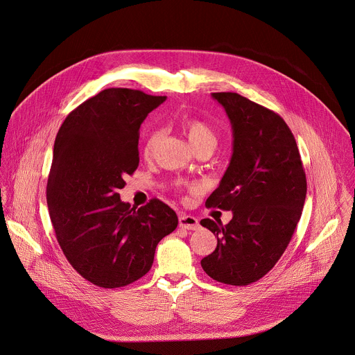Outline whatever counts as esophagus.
Returning a JSON list of instances; mask_svg holds the SVG:
<instances>
[{"instance_id":"1","label":"esophagus","mask_w":355,"mask_h":355,"mask_svg":"<svg viewBox=\"0 0 355 355\" xmlns=\"http://www.w3.org/2000/svg\"><path fill=\"white\" fill-rule=\"evenodd\" d=\"M180 227L181 228H185V230H191V231H196L199 230V220L196 217H192V216H185V214H181L180 218Z\"/></svg>"}]
</instances>
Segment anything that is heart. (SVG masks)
Returning a JSON list of instances; mask_svg holds the SVG:
<instances>
[{
	"mask_svg": "<svg viewBox=\"0 0 355 355\" xmlns=\"http://www.w3.org/2000/svg\"><path fill=\"white\" fill-rule=\"evenodd\" d=\"M182 128L187 132L191 144L193 145V148H199L203 145H211L216 148L217 145V134L214 131V128L205 120H200L198 117H187L182 121ZM160 130L157 128H152L145 139V145H144V152L145 155H152L159 139H160Z\"/></svg>",
	"mask_w": 355,
	"mask_h": 355,
	"instance_id": "1",
	"label": "heart"
}]
</instances>
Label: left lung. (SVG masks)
Here are the masks:
<instances>
[{"instance_id":"8db88e82","label":"left lung","mask_w":355,"mask_h":355,"mask_svg":"<svg viewBox=\"0 0 355 355\" xmlns=\"http://www.w3.org/2000/svg\"><path fill=\"white\" fill-rule=\"evenodd\" d=\"M232 125L230 166L207 207L231 210L232 220L205 218L217 236L200 264L217 282L245 286L263 278L286 250L302 217L307 180L296 139L275 112L236 94L213 92Z\"/></svg>"}]
</instances>
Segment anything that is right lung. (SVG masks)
Listing matches in <instances>:
<instances>
[{
	"mask_svg": "<svg viewBox=\"0 0 355 355\" xmlns=\"http://www.w3.org/2000/svg\"><path fill=\"white\" fill-rule=\"evenodd\" d=\"M166 96L107 88L71 110L53 144L46 205L58 243L91 284L114 289L142 278L157 243L178 225L159 199L137 209L120 200L139 164V127Z\"/></svg>",
	"mask_w": 355,
	"mask_h": 355,
	"instance_id": "right-lung-1",
	"label": "right lung"
}]
</instances>
